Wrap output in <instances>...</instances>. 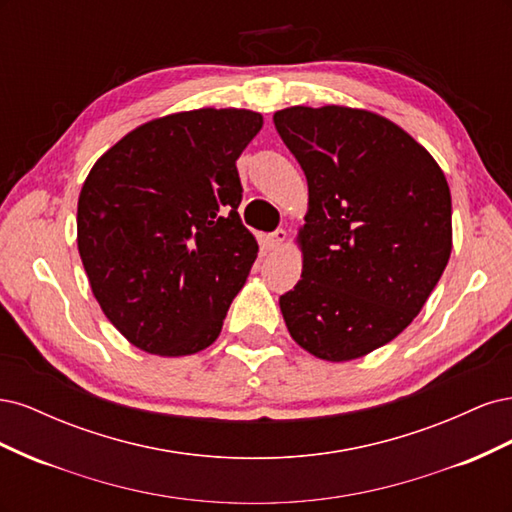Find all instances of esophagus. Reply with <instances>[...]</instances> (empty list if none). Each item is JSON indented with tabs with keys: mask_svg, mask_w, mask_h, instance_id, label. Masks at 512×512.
I'll list each match as a JSON object with an SVG mask.
<instances>
[{
	"mask_svg": "<svg viewBox=\"0 0 512 512\" xmlns=\"http://www.w3.org/2000/svg\"><path fill=\"white\" fill-rule=\"evenodd\" d=\"M286 241V230L284 228H277L275 232H271L269 235V247L271 250H280V247L284 245Z\"/></svg>",
	"mask_w": 512,
	"mask_h": 512,
	"instance_id": "obj_1",
	"label": "esophagus"
}]
</instances>
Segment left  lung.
<instances>
[{"mask_svg":"<svg viewBox=\"0 0 512 512\" xmlns=\"http://www.w3.org/2000/svg\"><path fill=\"white\" fill-rule=\"evenodd\" d=\"M273 123L309 190L286 327L318 359H359L404 331L442 277L451 190L429 151L376 113L290 106Z\"/></svg>","mask_w":512,"mask_h":512,"instance_id":"8db88e82","label":"left lung"}]
</instances>
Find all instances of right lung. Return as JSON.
<instances>
[{"instance_id":"right-lung-1","label":"right lung","mask_w":512,"mask_h":512,"mask_svg":"<svg viewBox=\"0 0 512 512\" xmlns=\"http://www.w3.org/2000/svg\"><path fill=\"white\" fill-rule=\"evenodd\" d=\"M260 128L245 108L166 115L89 170L76 243L104 316L136 348L183 356L218 339L258 254L237 158Z\"/></svg>"}]
</instances>
